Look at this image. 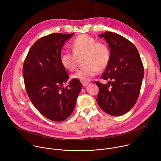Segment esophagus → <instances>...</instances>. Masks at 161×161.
I'll use <instances>...</instances> for the list:
<instances>
[{
	"label": "esophagus",
	"mask_w": 161,
	"mask_h": 161,
	"mask_svg": "<svg viewBox=\"0 0 161 161\" xmlns=\"http://www.w3.org/2000/svg\"><path fill=\"white\" fill-rule=\"evenodd\" d=\"M89 84V83H88V82H82V85L83 86H86V85H88Z\"/></svg>",
	"instance_id": "obj_1"
}]
</instances>
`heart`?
I'll return each mask as SVG.
<instances>
[{
    "label": "heart",
    "instance_id": "1",
    "mask_svg": "<svg viewBox=\"0 0 161 161\" xmlns=\"http://www.w3.org/2000/svg\"><path fill=\"white\" fill-rule=\"evenodd\" d=\"M71 48L73 53L62 52L60 55V62L65 69L73 71L82 58L84 65L72 75L74 80L83 82L89 81L98 72L104 70L110 61V51L107 44L97 41L86 34L76 37L72 42Z\"/></svg>",
    "mask_w": 161,
    "mask_h": 161
}]
</instances>
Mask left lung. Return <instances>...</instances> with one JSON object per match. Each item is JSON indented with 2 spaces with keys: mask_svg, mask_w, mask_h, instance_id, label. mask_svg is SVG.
Returning a JSON list of instances; mask_svg holds the SVG:
<instances>
[{
  "mask_svg": "<svg viewBox=\"0 0 161 161\" xmlns=\"http://www.w3.org/2000/svg\"><path fill=\"white\" fill-rule=\"evenodd\" d=\"M110 48V61L101 78L108 85L96 81L97 103L103 111L113 116L128 112L138 99L144 67L135 46L124 37L111 32L101 35Z\"/></svg>",
  "mask_w": 161,
  "mask_h": 161,
  "instance_id": "obj_1",
  "label": "left lung"
}]
</instances>
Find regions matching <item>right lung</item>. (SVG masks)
I'll list each match as a JSON object with an SVG mask.
<instances>
[{
    "label": "right lung",
    "instance_id": "right-lung-1",
    "mask_svg": "<svg viewBox=\"0 0 161 161\" xmlns=\"http://www.w3.org/2000/svg\"><path fill=\"white\" fill-rule=\"evenodd\" d=\"M73 34H51L38 39L31 48L23 65L27 94L35 108L47 119L61 122L72 114L81 89L79 80L69 79L60 62L65 41Z\"/></svg>",
    "mask_w": 161,
    "mask_h": 161
}]
</instances>
